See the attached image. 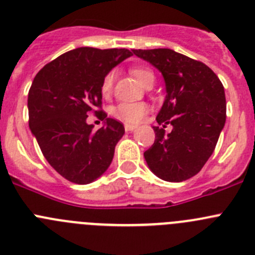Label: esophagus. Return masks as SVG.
<instances>
[{
	"mask_svg": "<svg viewBox=\"0 0 255 255\" xmlns=\"http://www.w3.org/2000/svg\"><path fill=\"white\" fill-rule=\"evenodd\" d=\"M135 126H132V125H126L125 126V129L127 130V132H132V130H134L135 129Z\"/></svg>",
	"mask_w": 255,
	"mask_h": 255,
	"instance_id": "obj_1",
	"label": "esophagus"
}]
</instances>
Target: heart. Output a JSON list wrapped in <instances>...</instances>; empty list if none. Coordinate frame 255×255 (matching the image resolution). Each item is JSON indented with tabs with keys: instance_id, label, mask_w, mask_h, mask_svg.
I'll return each instance as SVG.
<instances>
[{
	"instance_id": "heart-1",
	"label": "heart",
	"mask_w": 255,
	"mask_h": 255,
	"mask_svg": "<svg viewBox=\"0 0 255 255\" xmlns=\"http://www.w3.org/2000/svg\"><path fill=\"white\" fill-rule=\"evenodd\" d=\"M133 77L138 80L142 85H146L147 83L154 82V74L153 71L149 70L148 68L144 66H134L130 69ZM113 84H114V73L111 71L103 78L101 84V93L104 98L111 97L112 92H113ZM148 106L143 102H138V103H120L118 106L114 107L112 109V116L116 120L121 121L127 125H137L141 122L144 118L147 113H148Z\"/></svg>"
}]
</instances>
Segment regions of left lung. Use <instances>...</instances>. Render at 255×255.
Listing matches in <instances>:
<instances>
[{
  "mask_svg": "<svg viewBox=\"0 0 255 255\" xmlns=\"http://www.w3.org/2000/svg\"><path fill=\"white\" fill-rule=\"evenodd\" d=\"M132 51L162 73L167 93L156 118L162 127H153L154 143L144 160L165 181H185L204 167L224 128V87L208 65L171 49ZM167 124L174 128L165 135Z\"/></svg>",
  "mask_w": 255,
  "mask_h": 255,
  "instance_id": "obj_1",
  "label": "left lung"
}]
</instances>
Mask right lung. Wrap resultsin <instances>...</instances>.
<instances>
[{
  "instance_id": "1",
  "label": "right lung",
  "mask_w": 255,
  "mask_h": 255,
  "mask_svg": "<svg viewBox=\"0 0 255 255\" xmlns=\"http://www.w3.org/2000/svg\"><path fill=\"white\" fill-rule=\"evenodd\" d=\"M128 49L78 47L44 66L28 90V126L51 167L74 184L85 185L103 175L125 134L121 122L107 118L93 130L87 118L102 121L101 84L116 65L129 58Z\"/></svg>"
}]
</instances>
